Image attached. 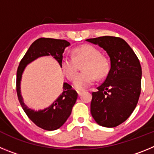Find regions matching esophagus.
<instances>
[{
	"label": "esophagus",
	"mask_w": 154,
	"mask_h": 154,
	"mask_svg": "<svg viewBox=\"0 0 154 154\" xmlns=\"http://www.w3.org/2000/svg\"><path fill=\"white\" fill-rule=\"evenodd\" d=\"M83 92V91H81V90H77V92H78V94H79V96H81V94H82V92Z\"/></svg>",
	"instance_id": "obj_1"
}]
</instances>
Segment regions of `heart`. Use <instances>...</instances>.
Here are the masks:
<instances>
[{"instance_id":"1","label":"heart","mask_w":154,"mask_h":154,"mask_svg":"<svg viewBox=\"0 0 154 154\" xmlns=\"http://www.w3.org/2000/svg\"><path fill=\"white\" fill-rule=\"evenodd\" d=\"M74 58L65 56L61 61V68L63 74L70 81L74 79V86L78 89H84L93 83L96 77L99 79L105 78L109 72L110 63L106 57L95 46L84 45L75 48L73 51ZM85 61L82 69V73L77 76V63Z\"/></svg>"}]
</instances>
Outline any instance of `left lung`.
Listing matches in <instances>:
<instances>
[{"label":"left lung","mask_w":154,"mask_h":154,"mask_svg":"<svg viewBox=\"0 0 154 154\" xmlns=\"http://www.w3.org/2000/svg\"><path fill=\"white\" fill-rule=\"evenodd\" d=\"M103 48L110 58L106 79L92 92L90 111L96 123L116 127L130 117L141 92L142 69L130 45L119 37L103 36L86 39Z\"/></svg>","instance_id":"8db88e82"}]
</instances>
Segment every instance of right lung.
<instances>
[{
  "mask_svg": "<svg viewBox=\"0 0 154 154\" xmlns=\"http://www.w3.org/2000/svg\"><path fill=\"white\" fill-rule=\"evenodd\" d=\"M69 45L70 43L65 40L40 38L31 44L17 68L16 90L19 103L28 118L37 126L48 131L57 130L65 123L71 115L73 106L78 98V93L69 84L65 82L63 92L50 106L43 110L35 111L28 108L23 102L20 90L21 75L26 65L38 57L51 55L61 65L65 48Z\"/></svg>",
  "mask_w": 154,
  "mask_h": 154,
  "instance_id": "1",
  "label": "right lung"
}]
</instances>
